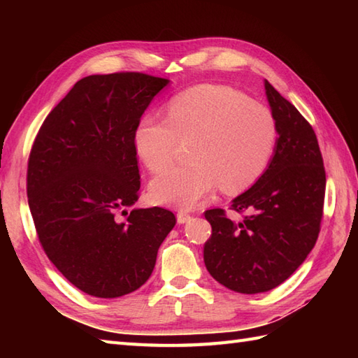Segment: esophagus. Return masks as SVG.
Returning a JSON list of instances; mask_svg holds the SVG:
<instances>
[{
    "label": "esophagus",
    "mask_w": 358,
    "mask_h": 358,
    "mask_svg": "<svg viewBox=\"0 0 358 358\" xmlns=\"http://www.w3.org/2000/svg\"><path fill=\"white\" fill-rule=\"evenodd\" d=\"M177 220H178V223H180V224H183V223L191 222V220H192V215H191V214H187V212H185V210H180L178 214H177Z\"/></svg>",
    "instance_id": "1"
}]
</instances>
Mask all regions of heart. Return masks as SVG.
I'll list each match as a JSON object with an SVG mask.
<instances>
[{
  "label": "heart",
  "instance_id": "b5f03b06",
  "mask_svg": "<svg viewBox=\"0 0 358 358\" xmlns=\"http://www.w3.org/2000/svg\"><path fill=\"white\" fill-rule=\"evenodd\" d=\"M191 139L193 163L152 181L157 201L192 208L218 186L226 194L245 191L269 167L278 124L264 104L240 90L203 85L173 96L166 117H144L134 134L136 154L154 173L173 161L178 141Z\"/></svg>",
  "mask_w": 358,
  "mask_h": 358
}]
</instances>
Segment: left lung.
I'll use <instances>...</instances> for the list:
<instances>
[{
    "label": "left lung",
    "mask_w": 358,
    "mask_h": 358,
    "mask_svg": "<svg viewBox=\"0 0 358 358\" xmlns=\"http://www.w3.org/2000/svg\"><path fill=\"white\" fill-rule=\"evenodd\" d=\"M266 95L278 124V143L268 169L224 209L204 212L212 226L204 264L218 283L240 294L266 292L283 283L315 246L323 218L326 172L309 121L268 81Z\"/></svg>",
    "instance_id": "obj_1"
}]
</instances>
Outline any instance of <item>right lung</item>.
<instances>
[{
	"mask_svg": "<svg viewBox=\"0 0 358 358\" xmlns=\"http://www.w3.org/2000/svg\"><path fill=\"white\" fill-rule=\"evenodd\" d=\"M169 80L141 72L80 80L38 131L27 200L49 260L80 291L117 299L146 283L177 223L163 208L119 210L138 200L135 129Z\"/></svg>",
	"mask_w": 358,
	"mask_h": 358,
	"instance_id": "obj_1",
	"label": "right lung"
}]
</instances>
